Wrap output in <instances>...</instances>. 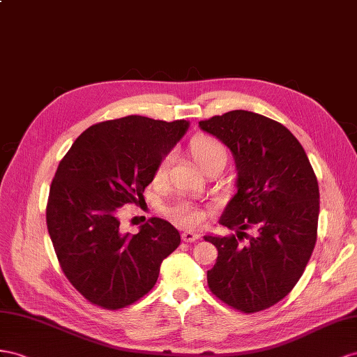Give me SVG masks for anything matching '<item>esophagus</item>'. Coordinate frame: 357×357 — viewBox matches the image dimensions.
Listing matches in <instances>:
<instances>
[{
    "label": "esophagus",
    "mask_w": 357,
    "mask_h": 357,
    "mask_svg": "<svg viewBox=\"0 0 357 357\" xmlns=\"http://www.w3.org/2000/svg\"><path fill=\"white\" fill-rule=\"evenodd\" d=\"M200 238V235L196 234V232H184L182 234V240H184L185 243H195Z\"/></svg>",
    "instance_id": "34e87169"
}]
</instances>
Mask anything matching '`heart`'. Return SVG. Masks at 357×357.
Returning a JSON list of instances; mask_svg holds the SVG:
<instances>
[{"mask_svg": "<svg viewBox=\"0 0 357 357\" xmlns=\"http://www.w3.org/2000/svg\"><path fill=\"white\" fill-rule=\"evenodd\" d=\"M188 152L191 155V158H193V161L197 164V167L204 172L208 166H211V164L217 161L226 162L225 146L213 135H206V134L195 135L193 139L190 140ZM170 164H172V155L170 153L164 155V157L160 160V162L157 164V169H155V173H153V179L157 182L166 179ZM172 215L184 226H196L202 222L205 217V214L200 211V209L195 208L190 204H182L175 206L172 209Z\"/></svg>", "mask_w": 357, "mask_h": 357, "instance_id": "1", "label": "heart"}]
</instances>
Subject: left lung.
Here are the masks:
<instances>
[{
  "label": "left lung",
  "instance_id": "left-lung-1",
  "mask_svg": "<svg viewBox=\"0 0 357 357\" xmlns=\"http://www.w3.org/2000/svg\"><path fill=\"white\" fill-rule=\"evenodd\" d=\"M199 126L229 148L236 167V193L218 220L236 236H204L218 250L208 287L234 309L258 312L289 294L314 252L317 176L303 146L266 116L234 109ZM248 229L253 236L243 232ZM243 236L250 240L245 245Z\"/></svg>",
  "mask_w": 357,
  "mask_h": 357
}]
</instances>
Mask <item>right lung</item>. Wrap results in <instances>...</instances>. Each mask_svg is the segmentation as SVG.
Here are the masks:
<instances>
[{"label": "right lung", "mask_w": 357, "mask_h": 357, "mask_svg": "<svg viewBox=\"0 0 357 357\" xmlns=\"http://www.w3.org/2000/svg\"><path fill=\"white\" fill-rule=\"evenodd\" d=\"M190 126L143 116L105 121L81 134L52 179L47 225L68 280L90 303L121 309L158 279L162 259L181 243L176 227L153 217L122 232L119 211L139 204L160 160Z\"/></svg>", "instance_id": "1"}]
</instances>
